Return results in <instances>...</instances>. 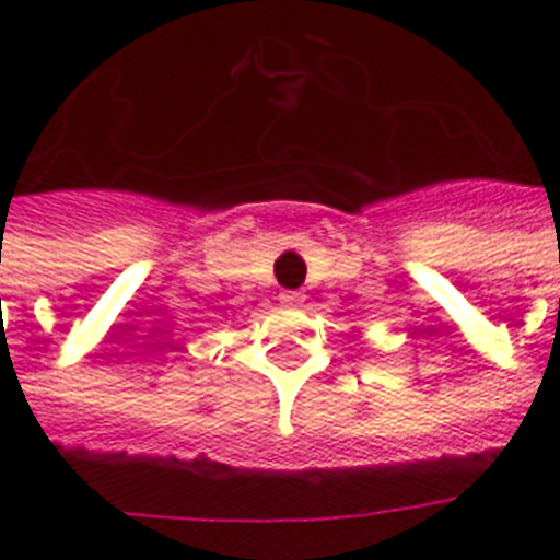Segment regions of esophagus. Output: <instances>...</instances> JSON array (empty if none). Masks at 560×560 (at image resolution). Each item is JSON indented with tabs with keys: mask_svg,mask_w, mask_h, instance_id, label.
<instances>
[{
	"mask_svg": "<svg viewBox=\"0 0 560 560\" xmlns=\"http://www.w3.org/2000/svg\"><path fill=\"white\" fill-rule=\"evenodd\" d=\"M279 299H281V305H290V307H299L302 302H305V296H302L299 290H284Z\"/></svg>",
	"mask_w": 560,
	"mask_h": 560,
	"instance_id": "34e87169",
	"label": "esophagus"
}]
</instances>
